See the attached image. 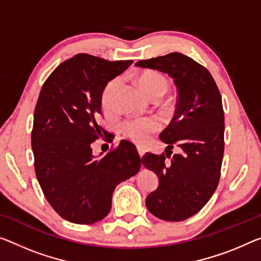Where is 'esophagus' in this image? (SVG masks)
Masks as SVG:
<instances>
[{
	"mask_svg": "<svg viewBox=\"0 0 261 261\" xmlns=\"http://www.w3.org/2000/svg\"><path fill=\"white\" fill-rule=\"evenodd\" d=\"M138 151H139L140 158H142L144 153H146V149H144V148H142V147H138Z\"/></svg>",
	"mask_w": 261,
	"mask_h": 261,
	"instance_id": "34e87169",
	"label": "esophagus"
}]
</instances>
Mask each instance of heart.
Here are the masks:
<instances>
[{
  "label": "heart",
  "instance_id": "1",
  "mask_svg": "<svg viewBox=\"0 0 261 261\" xmlns=\"http://www.w3.org/2000/svg\"><path fill=\"white\" fill-rule=\"evenodd\" d=\"M139 86L148 98H160L166 93L169 84L164 75L156 71H147L139 77ZM119 85V79H113L106 85L101 95L102 106L111 110L114 92ZM122 133L135 143L142 144L151 134L160 129V122L154 118H135L126 120L121 125Z\"/></svg>",
  "mask_w": 261,
  "mask_h": 261
}]
</instances>
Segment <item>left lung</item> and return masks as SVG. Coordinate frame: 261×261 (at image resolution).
Wrapping results in <instances>:
<instances>
[{"label":"left lung","instance_id":"8db88e82","mask_svg":"<svg viewBox=\"0 0 261 261\" xmlns=\"http://www.w3.org/2000/svg\"><path fill=\"white\" fill-rule=\"evenodd\" d=\"M135 65L167 73L177 87L175 115L160 139L168 144L167 150L177 146L179 153H147L141 162L160 179L146 199L147 209L160 219L181 222L197 214L217 189L225 128L222 95L210 72L183 54L172 52Z\"/></svg>","mask_w":261,"mask_h":261}]
</instances>
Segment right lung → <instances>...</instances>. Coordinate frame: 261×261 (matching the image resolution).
<instances>
[{
  "label": "right lung",
  "instance_id": "right-lung-1",
  "mask_svg": "<svg viewBox=\"0 0 261 261\" xmlns=\"http://www.w3.org/2000/svg\"><path fill=\"white\" fill-rule=\"evenodd\" d=\"M132 64L78 54L43 84L31 132L35 171L47 202L71 223L87 225L105 218L115 187L141 167L135 146L126 140L100 159L91 147L111 138L98 123L103 89Z\"/></svg>",
  "mask_w": 261,
  "mask_h": 261
}]
</instances>
